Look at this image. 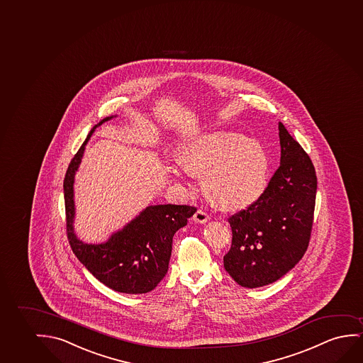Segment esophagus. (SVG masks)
<instances>
[{"label":"esophagus","instance_id":"34e87169","mask_svg":"<svg viewBox=\"0 0 363 363\" xmlns=\"http://www.w3.org/2000/svg\"><path fill=\"white\" fill-rule=\"evenodd\" d=\"M194 221H196V223H200V224H204V223H206V221H209V215H208V213L205 211V210L203 209H198L196 210V213L194 214Z\"/></svg>","mask_w":363,"mask_h":363}]
</instances>
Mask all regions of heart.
<instances>
[{
	"label": "heart",
	"mask_w": 363,
	"mask_h": 363,
	"mask_svg": "<svg viewBox=\"0 0 363 363\" xmlns=\"http://www.w3.org/2000/svg\"><path fill=\"white\" fill-rule=\"evenodd\" d=\"M180 164L185 173L205 175L210 199L224 209L245 208L260 196L270 162L264 145L234 132H213L186 143ZM182 177L180 172H175Z\"/></svg>",
	"instance_id": "heart-1"
}]
</instances>
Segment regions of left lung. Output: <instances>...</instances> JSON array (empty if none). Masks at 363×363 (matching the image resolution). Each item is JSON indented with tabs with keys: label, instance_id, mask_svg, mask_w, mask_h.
Returning a JSON list of instances; mask_svg holds the SVG:
<instances>
[{
	"label": "left lung",
	"instance_id": "8db88e82",
	"mask_svg": "<svg viewBox=\"0 0 363 363\" xmlns=\"http://www.w3.org/2000/svg\"><path fill=\"white\" fill-rule=\"evenodd\" d=\"M280 167L264 193L231 215L225 270L240 286H265L291 270L306 252L316 203L317 177L308 154L279 123Z\"/></svg>",
	"mask_w": 363,
	"mask_h": 363
}]
</instances>
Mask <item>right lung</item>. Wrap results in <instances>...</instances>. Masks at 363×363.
Listing matches in <instances>:
<instances>
[{
    "mask_svg": "<svg viewBox=\"0 0 363 363\" xmlns=\"http://www.w3.org/2000/svg\"><path fill=\"white\" fill-rule=\"evenodd\" d=\"M111 118H104L91 129L67 169L63 180L67 238L77 259L106 286L123 294H147L167 275L174 234L186 225L196 208L190 205H152L104 244L92 245L77 239L72 225L74 173L94 129Z\"/></svg>",
    "mask_w": 363,
    "mask_h": 363,
    "instance_id": "1",
    "label": "right lung"
}]
</instances>
